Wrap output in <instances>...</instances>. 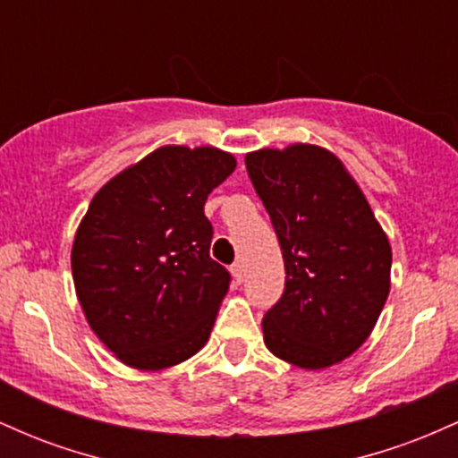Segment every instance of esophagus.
<instances>
[{"label":"esophagus","instance_id":"34e87169","mask_svg":"<svg viewBox=\"0 0 458 458\" xmlns=\"http://www.w3.org/2000/svg\"><path fill=\"white\" fill-rule=\"evenodd\" d=\"M230 273H233V280L236 284L243 282V265H241V262H234V265L230 267Z\"/></svg>","mask_w":458,"mask_h":458}]
</instances>
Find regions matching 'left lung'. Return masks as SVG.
Here are the masks:
<instances>
[{
  "mask_svg": "<svg viewBox=\"0 0 458 458\" xmlns=\"http://www.w3.org/2000/svg\"><path fill=\"white\" fill-rule=\"evenodd\" d=\"M280 241L286 284L262 318L265 344L320 370L353 355L390 295L392 247L344 163L314 144L245 155Z\"/></svg>",
  "mask_w": 458,
  "mask_h": 458,
  "instance_id": "8db88e82",
  "label": "left lung"
}]
</instances>
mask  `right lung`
I'll return each mask as SVG.
<instances>
[{
    "instance_id": "1",
    "label": "right lung",
    "mask_w": 458,
    "mask_h": 458,
    "mask_svg": "<svg viewBox=\"0 0 458 458\" xmlns=\"http://www.w3.org/2000/svg\"><path fill=\"white\" fill-rule=\"evenodd\" d=\"M236 159L213 146H161L105 182L72 241L77 299L123 364L163 370L196 355L230 273L208 254V193Z\"/></svg>"
}]
</instances>
